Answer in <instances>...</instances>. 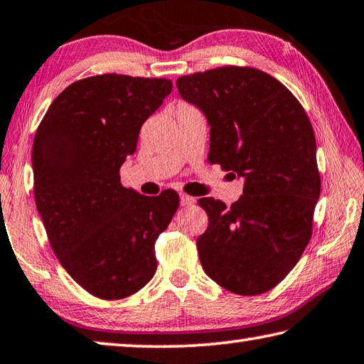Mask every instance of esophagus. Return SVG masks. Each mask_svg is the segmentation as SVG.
I'll return each mask as SVG.
<instances>
[{
	"mask_svg": "<svg viewBox=\"0 0 364 364\" xmlns=\"http://www.w3.org/2000/svg\"><path fill=\"white\" fill-rule=\"evenodd\" d=\"M196 200L193 196H188V195H181V205H191Z\"/></svg>",
	"mask_w": 364,
	"mask_h": 364,
	"instance_id": "1",
	"label": "esophagus"
}]
</instances>
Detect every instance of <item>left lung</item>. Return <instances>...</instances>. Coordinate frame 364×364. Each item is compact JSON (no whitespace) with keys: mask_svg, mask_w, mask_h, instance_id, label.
Listing matches in <instances>:
<instances>
[{"mask_svg":"<svg viewBox=\"0 0 364 364\" xmlns=\"http://www.w3.org/2000/svg\"><path fill=\"white\" fill-rule=\"evenodd\" d=\"M176 85L208 119L209 161L244 177L231 208L214 198L198 201L209 217L196 241L203 269L231 293L269 291L312 236L320 174L311 122L289 88L255 68H215Z\"/></svg>","mask_w":364,"mask_h":364,"instance_id":"8db88e82","label":"left lung"}]
</instances>
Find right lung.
<instances>
[{"label":"right lung","instance_id":"add662e5","mask_svg":"<svg viewBox=\"0 0 364 364\" xmlns=\"http://www.w3.org/2000/svg\"><path fill=\"white\" fill-rule=\"evenodd\" d=\"M171 90L169 79H82L53 100L34 136V201L47 237L66 272L97 298L122 299L149 284L156 239L179 208L174 190L144 196L120 183L142 123Z\"/></svg>","mask_w":364,"mask_h":364}]
</instances>
